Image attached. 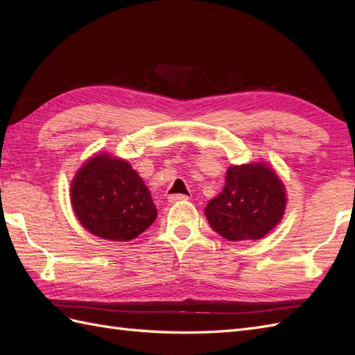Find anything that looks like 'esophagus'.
<instances>
[{
  "label": "esophagus",
  "mask_w": 355,
  "mask_h": 355,
  "mask_svg": "<svg viewBox=\"0 0 355 355\" xmlns=\"http://www.w3.org/2000/svg\"><path fill=\"white\" fill-rule=\"evenodd\" d=\"M168 200H169V202H178V201L189 200V197H187V195H183V193H173V195H169Z\"/></svg>",
  "instance_id": "1"
}]
</instances>
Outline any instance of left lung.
Listing matches in <instances>:
<instances>
[{"mask_svg": "<svg viewBox=\"0 0 355 355\" xmlns=\"http://www.w3.org/2000/svg\"><path fill=\"white\" fill-rule=\"evenodd\" d=\"M285 187L266 163L230 166L223 192L205 209L207 221L229 241L266 236L282 220Z\"/></svg>", "mask_w": 355, "mask_h": 355, "instance_id": "left-lung-1", "label": "left lung"}]
</instances>
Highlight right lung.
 Segmentation results:
<instances>
[{"label": "right lung", "mask_w": 355, "mask_h": 355, "mask_svg": "<svg viewBox=\"0 0 355 355\" xmlns=\"http://www.w3.org/2000/svg\"><path fill=\"white\" fill-rule=\"evenodd\" d=\"M71 206L93 235L108 241L137 238L155 221L150 192L131 164L122 158L97 154L76 172Z\"/></svg>", "instance_id": "right-lung-1"}]
</instances>
